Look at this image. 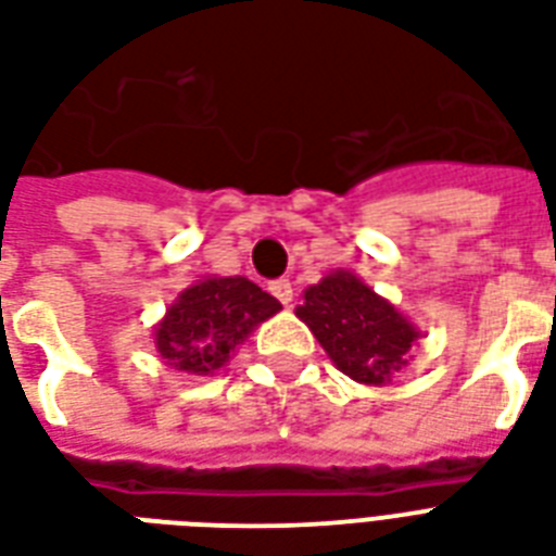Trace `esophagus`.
<instances>
[{"label":"esophagus","instance_id":"1","mask_svg":"<svg viewBox=\"0 0 556 556\" xmlns=\"http://www.w3.org/2000/svg\"><path fill=\"white\" fill-rule=\"evenodd\" d=\"M269 290H273V295L281 301L283 307H290L292 304V283L290 281H283V278L281 281H273L269 283Z\"/></svg>","mask_w":556,"mask_h":556}]
</instances>
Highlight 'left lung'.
Here are the masks:
<instances>
[{
	"instance_id": "8db88e82",
	"label": "left lung",
	"mask_w": 556,
	"mask_h": 556,
	"mask_svg": "<svg viewBox=\"0 0 556 556\" xmlns=\"http://www.w3.org/2000/svg\"><path fill=\"white\" fill-rule=\"evenodd\" d=\"M295 316L313 330L339 371L363 386H389L420 339V330L389 299L348 269L307 287Z\"/></svg>"
}]
</instances>
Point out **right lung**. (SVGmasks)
<instances>
[{
	"label": "right lung",
	"instance_id": "add662e5",
	"mask_svg": "<svg viewBox=\"0 0 556 556\" xmlns=\"http://www.w3.org/2000/svg\"><path fill=\"white\" fill-rule=\"evenodd\" d=\"M281 309L278 299L243 275H208L179 292L153 330L159 356L174 371L208 377L229 363L261 321Z\"/></svg>",
	"mask_w": 556,
	"mask_h": 556
}]
</instances>
